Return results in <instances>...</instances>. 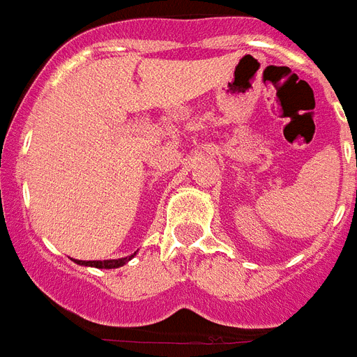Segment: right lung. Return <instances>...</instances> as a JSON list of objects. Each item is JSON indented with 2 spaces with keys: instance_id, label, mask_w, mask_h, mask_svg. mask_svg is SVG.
I'll return each instance as SVG.
<instances>
[{
  "instance_id": "add662e5",
  "label": "right lung",
  "mask_w": 357,
  "mask_h": 357,
  "mask_svg": "<svg viewBox=\"0 0 357 357\" xmlns=\"http://www.w3.org/2000/svg\"><path fill=\"white\" fill-rule=\"evenodd\" d=\"M135 255H130V257H125V258H116V260H75V262L80 264V266H91V268H99V269H114V268H121V266H125V264L129 262L130 258L135 257Z\"/></svg>"
}]
</instances>
